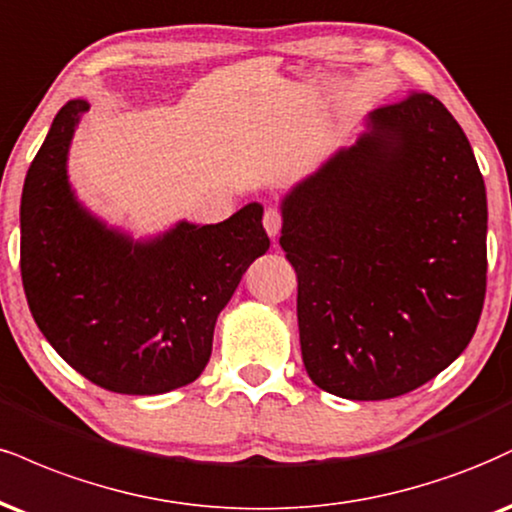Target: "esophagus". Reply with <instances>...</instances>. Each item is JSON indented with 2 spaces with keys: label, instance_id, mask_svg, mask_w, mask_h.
I'll list each match as a JSON object with an SVG mask.
<instances>
[{
  "label": "esophagus",
  "instance_id": "1",
  "mask_svg": "<svg viewBox=\"0 0 512 512\" xmlns=\"http://www.w3.org/2000/svg\"><path fill=\"white\" fill-rule=\"evenodd\" d=\"M262 224H264V231H267L269 236H272V238L279 236V233H281V224H283V219H281V212H279V209L269 207L267 212H264Z\"/></svg>",
  "mask_w": 512,
  "mask_h": 512
}]
</instances>
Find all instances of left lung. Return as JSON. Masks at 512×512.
I'll list each match as a JSON object with an SVG mask.
<instances>
[{
  "label": "left lung",
  "instance_id": "obj_1",
  "mask_svg": "<svg viewBox=\"0 0 512 512\" xmlns=\"http://www.w3.org/2000/svg\"><path fill=\"white\" fill-rule=\"evenodd\" d=\"M281 219L300 350L322 391L403 396L472 341L486 293V188L436 97L369 112L353 145L288 188Z\"/></svg>",
  "mask_w": 512,
  "mask_h": 512
}]
</instances>
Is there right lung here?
Listing matches in <instances>:
<instances>
[{
	"label": "right lung",
	"mask_w": 512,
	"mask_h": 512,
	"mask_svg": "<svg viewBox=\"0 0 512 512\" xmlns=\"http://www.w3.org/2000/svg\"><path fill=\"white\" fill-rule=\"evenodd\" d=\"M90 102L54 116L21 195V276L49 346L92 384L128 396L188 386L212 355L214 324L257 257L269 250L264 207L219 224L178 219L135 238L78 200L73 135Z\"/></svg>",
	"instance_id": "right-lung-1"
}]
</instances>
